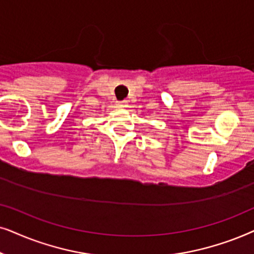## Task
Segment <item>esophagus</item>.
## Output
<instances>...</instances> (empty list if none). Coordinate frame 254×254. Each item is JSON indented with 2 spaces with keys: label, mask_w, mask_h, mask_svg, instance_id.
<instances>
[{
  "label": "esophagus",
  "mask_w": 254,
  "mask_h": 254,
  "mask_svg": "<svg viewBox=\"0 0 254 254\" xmlns=\"http://www.w3.org/2000/svg\"><path fill=\"white\" fill-rule=\"evenodd\" d=\"M117 106H118V107H121V108H125V107H127V100L118 101V102H117Z\"/></svg>",
  "instance_id": "1"
}]
</instances>
